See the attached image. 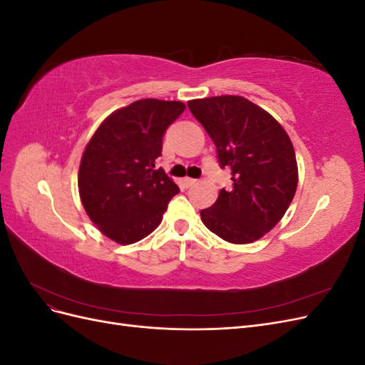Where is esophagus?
<instances>
[{
	"label": "esophagus",
	"instance_id": "obj_1",
	"mask_svg": "<svg viewBox=\"0 0 365 365\" xmlns=\"http://www.w3.org/2000/svg\"><path fill=\"white\" fill-rule=\"evenodd\" d=\"M197 182V180H193V178H184V185L185 187H192Z\"/></svg>",
	"mask_w": 365,
	"mask_h": 365
}]
</instances>
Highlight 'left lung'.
<instances>
[{
  "label": "left lung",
  "mask_w": 365,
  "mask_h": 365,
  "mask_svg": "<svg viewBox=\"0 0 365 365\" xmlns=\"http://www.w3.org/2000/svg\"><path fill=\"white\" fill-rule=\"evenodd\" d=\"M213 140L217 161L231 169L233 187L201 210L204 225L230 244H251L277 225L292 202L298 169L282 125L240 96L196 98L187 103Z\"/></svg>",
  "instance_id": "obj_1"
}]
</instances>
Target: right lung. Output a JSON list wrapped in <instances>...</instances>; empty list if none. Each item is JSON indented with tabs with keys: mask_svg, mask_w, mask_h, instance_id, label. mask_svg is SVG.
Returning <instances> with one entry per match:
<instances>
[{
	"mask_svg": "<svg viewBox=\"0 0 365 365\" xmlns=\"http://www.w3.org/2000/svg\"><path fill=\"white\" fill-rule=\"evenodd\" d=\"M184 109L182 102L141 98L106 117L85 148L81 200L94 225L117 244L150 235L180 192L155 163L165 129Z\"/></svg>",
	"mask_w": 365,
	"mask_h": 365,
	"instance_id": "obj_1",
	"label": "right lung"
}]
</instances>
